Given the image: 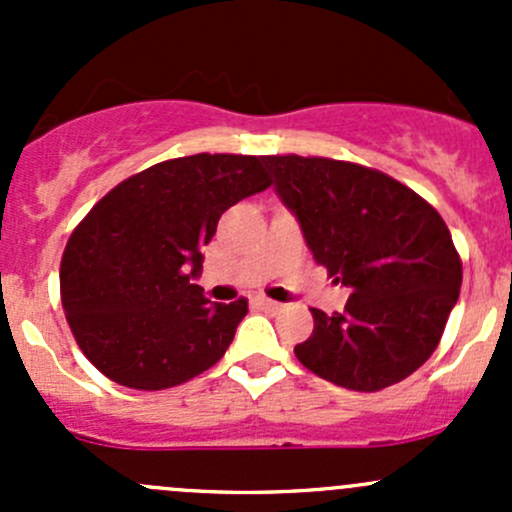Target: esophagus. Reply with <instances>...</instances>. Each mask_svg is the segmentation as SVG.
<instances>
[{"mask_svg":"<svg viewBox=\"0 0 512 512\" xmlns=\"http://www.w3.org/2000/svg\"><path fill=\"white\" fill-rule=\"evenodd\" d=\"M255 304H257V307L265 309V312H280V309H282L280 302H275V299H267V297H257Z\"/></svg>","mask_w":512,"mask_h":512,"instance_id":"1","label":"esophagus"}]
</instances>
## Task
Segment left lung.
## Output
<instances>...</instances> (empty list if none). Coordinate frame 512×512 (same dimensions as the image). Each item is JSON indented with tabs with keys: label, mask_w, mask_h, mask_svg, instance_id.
Here are the masks:
<instances>
[{
	"label": "left lung",
	"mask_w": 512,
	"mask_h": 512,
	"mask_svg": "<svg viewBox=\"0 0 512 512\" xmlns=\"http://www.w3.org/2000/svg\"><path fill=\"white\" fill-rule=\"evenodd\" d=\"M275 190L329 277L352 289L344 312L312 309L294 354L312 374L381 391L436 352L463 280L446 223L381 170L334 158L265 156Z\"/></svg>",
	"instance_id": "obj_1"
}]
</instances>
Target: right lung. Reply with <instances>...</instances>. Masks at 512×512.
I'll return each mask as SVG.
<instances>
[{
  "label": "right lung",
  "mask_w": 512,
  "mask_h": 512,
  "mask_svg": "<svg viewBox=\"0 0 512 512\" xmlns=\"http://www.w3.org/2000/svg\"><path fill=\"white\" fill-rule=\"evenodd\" d=\"M262 156L198 153L118 183L76 225L61 257V304L86 359L116 384L160 391L218 364L247 299L210 304L200 247L220 215L270 188Z\"/></svg>",
  "instance_id": "add662e5"
}]
</instances>
